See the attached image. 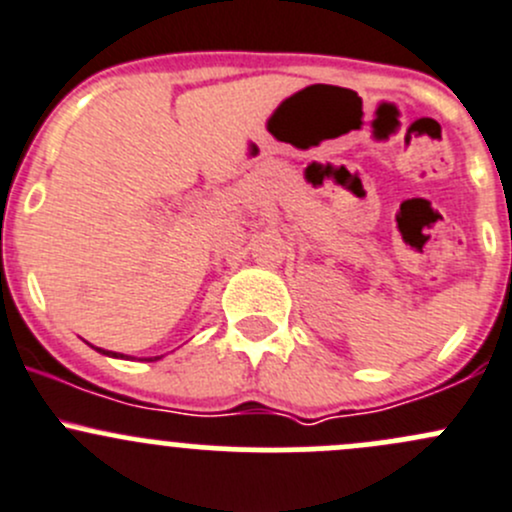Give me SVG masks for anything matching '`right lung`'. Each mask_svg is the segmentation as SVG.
Instances as JSON below:
<instances>
[{"instance_id":"add662e5","label":"right lung","mask_w":512,"mask_h":512,"mask_svg":"<svg viewBox=\"0 0 512 512\" xmlns=\"http://www.w3.org/2000/svg\"><path fill=\"white\" fill-rule=\"evenodd\" d=\"M103 354H108V356H123V354H113V352H103Z\"/></svg>"}]
</instances>
